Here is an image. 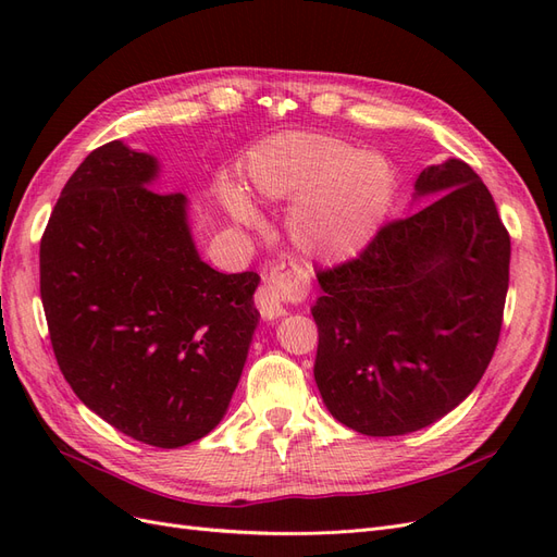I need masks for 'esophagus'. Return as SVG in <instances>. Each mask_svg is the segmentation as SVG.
Wrapping results in <instances>:
<instances>
[{"label": "esophagus", "mask_w": 557, "mask_h": 557, "mask_svg": "<svg viewBox=\"0 0 557 557\" xmlns=\"http://www.w3.org/2000/svg\"><path fill=\"white\" fill-rule=\"evenodd\" d=\"M301 295H305V281H301L297 267L274 262L264 269L256 305L264 320H276L288 313V301L299 299Z\"/></svg>", "instance_id": "esophagus-1"}]
</instances>
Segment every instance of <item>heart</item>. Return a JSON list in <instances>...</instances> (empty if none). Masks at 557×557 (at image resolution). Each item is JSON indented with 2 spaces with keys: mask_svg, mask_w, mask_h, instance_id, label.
Segmentation results:
<instances>
[{
  "mask_svg": "<svg viewBox=\"0 0 557 557\" xmlns=\"http://www.w3.org/2000/svg\"><path fill=\"white\" fill-rule=\"evenodd\" d=\"M248 176L264 199H295L285 218L288 237L301 256L323 262L358 256L372 244L397 197L395 164L385 156L313 132H285L260 144ZM218 197L237 225L260 223L239 183L221 181Z\"/></svg>",
  "mask_w": 557,
  "mask_h": 557,
  "instance_id": "1",
  "label": "heart"
}]
</instances>
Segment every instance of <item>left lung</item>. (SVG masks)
<instances>
[{
    "instance_id": "obj_1",
    "label": "left lung",
    "mask_w": 557,
    "mask_h": 557,
    "mask_svg": "<svg viewBox=\"0 0 557 557\" xmlns=\"http://www.w3.org/2000/svg\"><path fill=\"white\" fill-rule=\"evenodd\" d=\"M430 197L360 258L315 274V385L360 434L436 423L471 395L499 339L511 239L495 199L458 158L418 174L411 205Z\"/></svg>"
}]
</instances>
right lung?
I'll return each instance as SVG.
<instances>
[{
  "mask_svg": "<svg viewBox=\"0 0 557 557\" xmlns=\"http://www.w3.org/2000/svg\"><path fill=\"white\" fill-rule=\"evenodd\" d=\"M160 172L123 141L81 162L41 239V301L76 397L132 440L178 448L227 413L260 276L199 258L188 197L153 190Z\"/></svg>",
  "mask_w": 557,
  "mask_h": 557,
  "instance_id": "obj_1",
  "label": "right lung"
}]
</instances>
